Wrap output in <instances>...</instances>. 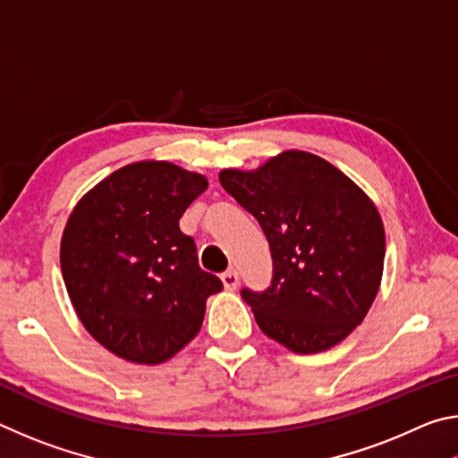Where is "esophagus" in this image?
Here are the masks:
<instances>
[{
  "mask_svg": "<svg viewBox=\"0 0 458 458\" xmlns=\"http://www.w3.org/2000/svg\"><path fill=\"white\" fill-rule=\"evenodd\" d=\"M222 283L226 286V291H236L240 283L236 270H226V273H222Z\"/></svg>",
  "mask_w": 458,
  "mask_h": 458,
  "instance_id": "1",
  "label": "esophagus"
}]
</instances>
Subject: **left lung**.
I'll return each mask as SVG.
<instances>
[{
  "mask_svg": "<svg viewBox=\"0 0 458 458\" xmlns=\"http://www.w3.org/2000/svg\"><path fill=\"white\" fill-rule=\"evenodd\" d=\"M218 177L270 246V286L242 289L262 333L294 353L344 341L382 283L386 234L374 201L329 161L297 149Z\"/></svg>",
  "mask_w": 458,
  "mask_h": 458,
  "instance_id": "1",
  "label": "left lung"
}]
</instances>
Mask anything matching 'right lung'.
Segmentation results:
<instances>
[{
    "label": "right lung",
    "mask_w": 458,
    "mask_h": 458,
    "mask_svg": "<svg viewBox=\"0 0 458 458\" xmlns=\"http://www.w3.org/2000/svg\"><path fill=\"white\" fill-rule=\"evenodd\" d=\"M208 188L169 161H137L84 193L66 222L60 268L74 311L100 345L155 366L190 344L222 281L198 265L180 230Z\"/></svg>",
    "instance_id": "1"
}]
</instances>
